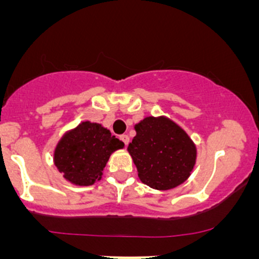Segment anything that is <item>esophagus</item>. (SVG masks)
I'll return each mask as SVG.
<instances>
[{"label":"esophagus","mask_w":259,"mask_h":259,"mask_svg":"<svg viewBox=\"0 0 259 259\" xmlns=\"http://www.w3.org/2000/svg\"><path fill=\"white\" fill-rule=\"evenodd\" d=\"M120 139H121V142L124 143L125 145H127L129 144V142H130V138L127 137L126 134H124V135H121V137H120Z\"/></svg>","instance_id":"obj_1"}]
</instances>
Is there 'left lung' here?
<instances>
[{"label":"left lung","instance_id":"8db88e82","mask_svg":"<svg viewBox=\"0 0 259 259\" xmlns=\"http://www.w3.org/2000/svg\"><path fill=\"white\" fill-rule=\"evenodd\" d=\"M134 129L137 135L127 151L144 184L169 190L189 178L197 161V146L183 127L161 115L144 117Z\"/></svg>","mask_w":259,"mask_h":259}]
</instances>
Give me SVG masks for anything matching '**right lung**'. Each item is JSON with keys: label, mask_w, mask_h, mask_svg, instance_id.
Instances as JSON below:
<instances>
[{"label": "right lung", "mask_w": 259, "mask_h": 259, "mask_svg": "<svg viewBox=\"0 0 259 259\" xmlns=\"http://www.w3.org/2000/svg\"><path fill=\"white\" fill-rule=\"evenodd\" d=\"M122 148L124 143L111 135L110 130L86 120L57 142L54 164L67 182L89 187L101 180L110 155Z\"/></svg>", "instance_id": "1"}]
</instances>
